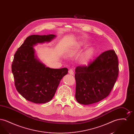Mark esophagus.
Instances as JSON below:
<instances>
[{
	"instance_id": "34e87169",
	"label": "esophagus",
	"mask_w": 134,
	"mask_h": 134,
	"mask_svg": "<svg viewBox=\"0 0 134 134\" xmlns=\"http://www.w3.org/2000/svg\"><path fill=\"white\" fill-rule=\"evenodd\" d=\"M68 72H69V73L70 74H71V75H73V74H74V72H73V71L72 70V69H70V70H69Z\"/></svg>"
}]
</instances>
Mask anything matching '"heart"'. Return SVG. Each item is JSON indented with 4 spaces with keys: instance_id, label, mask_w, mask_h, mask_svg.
<instances>
[{
    "instance_id": "obj_1",
    "label": "heart",
    "mask_w": 134,
    "mask_h": 134,
    "mask_svg": "<svg viewBox=\"0 0 134 134\" xmlns=\"http://www.w3.org/2000/svg\"><path fill=\"white\" fill-rule=\"evenodd\" d=\"M93 53V51L92 50H90L89 51H87L81 58V60H80L81 63L82 64L87 63L89 61V59H90L91 57L92 56Z\"/></svg>"
}]
</instances>
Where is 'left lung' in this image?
Returning <instances> with one entry per match:
<instances>
[{
  "instance_id": "obj_1",
  "label": "left lung",
  "mask_w": 134,
  "mask_h": 134,
  "mask_svg": "<svg viewBox=\"0 0 134 134\" xmlns=\"http://www.w3.org/2000/svg\"><path fill=\"white\" fill-rule=\"evenodd\" d=\"M75 98L80 104L98 102L109 94L119 75V61L115 51L103 52L87 66L75 69Z\"/></svg>"
}]
</instances>
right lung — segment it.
I'll list each match as a JSON object with an SVG mask.
<instances>
[{"mask_svg": "<svg viewBox=\"0 0 134 134\" xmlns=\"http://www.w3.org/2000/svg\"><path fill=\"white\" fill-rule=\"evenodd\" d=\"M54 35H31L15 52L12 71L14 84L19 94L27 100L35 103L49 102L55 94L68 69L46 67L35 55L34 46L50 42Z\"/></svg>", "mask_w": 134, "mask_h": 134, "instance_id": "add662e5", "label": "right lung"}]
</instances>
